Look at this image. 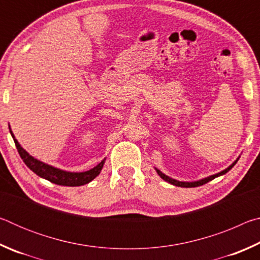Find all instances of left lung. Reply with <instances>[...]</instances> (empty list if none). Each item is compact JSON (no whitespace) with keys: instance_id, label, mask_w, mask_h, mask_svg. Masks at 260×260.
Here are the masks:
<instances>
[{"instance_id":"1","label":"left lung","mask_w":260,"mask_h":260,"mask_svg":"<svg viewBox=\"0 0 260 260\" xmlns=\"http://www.w3.org/2000/svg\"><path fill=\"white\" fill-rule=\"evenodd\" d=\"M237 160H239V159H236L234 162H233V164H232L230 167H227L226 170H223L222 172L217 173V174H214V175H211V177H209V178L202 179V180H200V181H195V182H182V181H178V180H174V179H171V178H169V177H167V175H165L164 173H161L159 170H157V173H158V175H159V177H160L161 179H164L165 181H167V182L171 183V184H174V186H178V187H184V188L199 187V186H202V184H204V183H208L209 181H211V180H213L214 178L220 177V175H222V174L227 173L228 171H230V170L232 169V167L236 164Z\"/></svg>"}]
</instances>
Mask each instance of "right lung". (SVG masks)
Masks as SVG:
<instances>
[{"instance_id": "obj_1", "label": "right lung", "mask_w": 260, "mask_h": 260, "mask_svg": "<svg viewBox=\"0 0 260 260\" xmlns=\"http://www.w3.org/2000/svg\"><path fill=\"white\" fill-rule=\"evenodd\" d=\"M10 133L12 135V139L15 141L17 150H18L21 159H23L26 166H27L29 170H32L35 174H38L39 177L46 179L52 183L59 184V186L77 187V186H82V184L90 182L91 180L95 179L100 174L101 170H102V167L104 165V160H102L99 165H96L94 169L86 171V172H81V173H72V172H67V171L58 170L56 169V167L47 165L45 162L35 159V158H33L32 156H29L28 153L20 147V144L18 143V141L15 139V136L12 134L11 131Z\"/></svg>"}]
</instances>
